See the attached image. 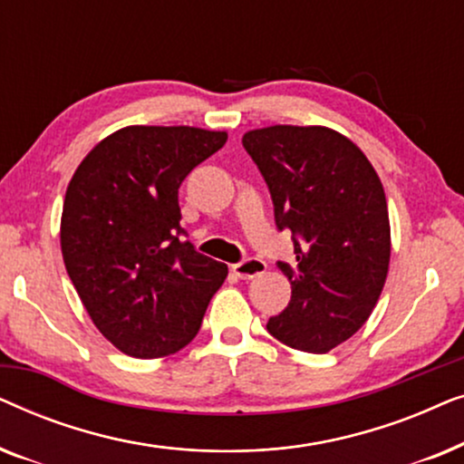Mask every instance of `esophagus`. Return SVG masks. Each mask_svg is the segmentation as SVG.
Wrapping results in <instances>:
<instances>
[{
	"instance_id": "obj_1",
	"label": "esophagus",
	"mask_w": 464,
	"mask_h": 464,
	"mask_svg": "<svg viewBox=\"0 0 464 464\" xmlns=\"http://www.w3.org/2000/svg\"><path fill=\"white\" fill-rule=\"evenodd\" d=\"M266 268H268V266H266L264 259H259V257H249V259H243V262H238V264H232V272L238 278H256L259 275H264Z\"/></svg>"
}]
</instances>
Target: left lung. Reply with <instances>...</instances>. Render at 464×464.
Instances as JSON below:
<instances>
[{"label":"left lung","mask_w":464,"mask_h":464,"mask_svg":"<svg viewBox=\"0 0 464 464\" xmlns=\"http://www.w3.org/2000/svg\"><path fill=\"white\" fill-rule=\"evenodd\" d=\"M275 202L278 230L294 234L295 262H276L291 302L266 329L304 353H329L370 319L391 262L384 188L363 151L325 126L276 124L245 132Z\"/></svg>","instance_id":"obj_1"}]
</instances>
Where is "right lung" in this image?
I'll list each match as a JSON object with an SVG mask.
<instances>
[{"instance_id": "add662e5", "label": "right lung", "mask_w": 464, "mask_h": 464, "mask_svg": "<svg viewBox=\"0 0 464 464\" xmlns=\"http://www.w3.org/2000/svg\"><path fill=\"white\" fill-rule=\"evenodd\" d=\"M224 130L126 126L94 145L67 186L61 251L86 313L118 351L173 354L198 334L227 266L183 240L179 186Z\"/></svg>"}]
</instances>
